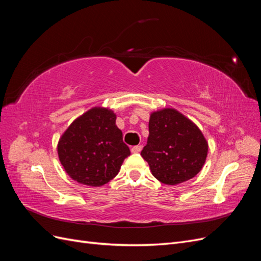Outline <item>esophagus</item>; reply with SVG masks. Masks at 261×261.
I'll use <instances>...</instances> for the list:
<instances>
[{
	"mask_svg": "<svg viewBox=\"0 0 261 261\" xmlns=\"http://www.w3.org/2000/svg\"><path fill=\"white\" fill-rule=\"evenodd\" d=\"M141 149H143V147L141 146H134V147H132L130 151H132V153H139L141 151Z\"/></svg>",
	"mask_w": 261,
	"mask_h": 261,
	"instance_id": "obj_1",
	"label": "esophagus"
}]
</instances>
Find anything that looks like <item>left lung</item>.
<instances>
[{
    "mask_svg": "<svg viewBox=\"0 0 261 261\" xmlns=\"http://www.w3.org/2000/svg\"><path fill=\"white\" fill-rule=\"evenodd\" d=\"M140 154L158 180L177 185L201 171L208 141L192 120L175 109L164 108L150 114L149 137Z\"/></svg>",
    "mask_w": 261,
    "mask_h": 261,
    "instance_id": "left-lung-1",
    "label": "left lung"
}]
</instances>
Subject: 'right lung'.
I'll use <instances>...</instances> for the list:
<instances>
[{"label": "right lung", "mask_w": 261, "mask_h": 261, "mask_svg": "<svg viewBox=\"0 0 261 261\" xmlns=\"http://www.w3.org/2000/svg\"><path fill=\"white\" fill-rule=\"evenodd\" d=\"M109 108L93 107L73 121L58 143L59 160L77 183L99 187L114 178L130 154Z\"/></svg>", "instance_id": "right-lung-1"}]
</instances>
